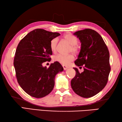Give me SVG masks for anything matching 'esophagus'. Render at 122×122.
Masks as SVG:
<instances>
[{
    "label": "esophagus",
    "mask_w": 122,
    "mask_h": 122,
    "mask_svg": "<svg viewBox=\"0 0 122 122\" xmlns=\"http://www.w3.org/2000/svg\"><path fill=\"white\" fill-rule=\"evenodd\" d=\"M62 67H63V69H64V70H65V71H66V70H67L69 68L68 67H67V66H66L65 65H62Z\"/></svg>",
    "instance_id": "34e87169"
}]
</instances>
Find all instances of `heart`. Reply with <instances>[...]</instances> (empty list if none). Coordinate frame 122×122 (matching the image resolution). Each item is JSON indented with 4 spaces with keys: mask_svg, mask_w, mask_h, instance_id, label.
Masks as SVG:
<instances>
[{
    "mask_svg": "<svg viewBox=\"0 0 122 122\" xmlns=\"http://www.w3.org/2000/svg\"><path fill=\"white\" fill-rule=\"evenodd\" d=\"M63 38L69 43L70 45H71L70 51L75 53L78 51V48L77 46L78 40L76 36L71 34H67L63 36ZM57 42H58V40L57 38H54L51 41L50 48L53 52H55L56 50ZM54 60L55 61L59 62V63H61L63 65H68L74 60V56L72 54H58L54 57Z\"/></svg>",
    "mask_w": 122,
    "mask_h": 122,
    "instance_id": "heart-1",
    "label": "heart"
}]
</instances>
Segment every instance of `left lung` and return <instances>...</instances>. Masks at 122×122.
I'll use <instances>...</instances> for the list:
<instances>
[{"instance_id":"left-lung-1","label":"left lung","mask_w":122,"mask_h":122,"mask_svg":"<svg viewBox=\"0 0 122 122\" xmlns=\"http://www.w3.org/2000/svg\"><path fill=\"white\" fill-rule=\"evenodd\" d=\"M81 42V50L75 64L83 66L80 73L73 68L76 75L71 81L74 92L84 98L95 95L106 86L110 72L108 47L100 34L92 29L78 30L73 34Z\"/></svg>"}]
</instances>
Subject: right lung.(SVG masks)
<instances>
[{
    "instance_id": "1",
    "label": "right lung",
    "mask_w": 122,
    "mask_h": 122,
    "mask_svg": "<svg viewBox=\"0 0 122 122\" xmlns=\"http://www.w3.org/2000/svg\"><path fill=\"white\" fill-rule=\"evenodd\" d=\"M59 36V33L36 29L18 45L13 63L16 77L20 86L30 96L42 98L48 95L54 86L55 76L63 71L57 61L51 63L48 68L42 66L52 55L51 41Z\"/></svg>"
}]
</instances>
